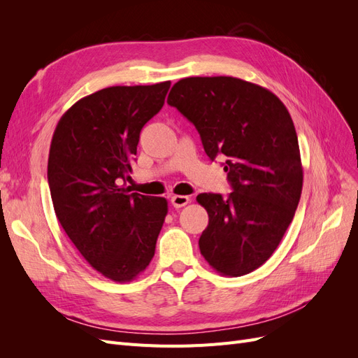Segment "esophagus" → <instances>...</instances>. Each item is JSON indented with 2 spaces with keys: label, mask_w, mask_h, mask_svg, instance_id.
<instances>
[{
  "label": "esophagus",
  "mask_w": 358,
  "mask_h": 358,
  "mask_svg": "<svg viewBox=\"0 0 358 358\" xmlns=\"http://www.w3.org/2000/svg\"><path fill=\"white\" fill-rule=\"evenodd\" d=\"M189 201H191V199L188 196H173L171 197L173 208H176V209L183 208V206H187Z\"/></svg>",
  "instance_id": "34e87169"
}]
</instances>
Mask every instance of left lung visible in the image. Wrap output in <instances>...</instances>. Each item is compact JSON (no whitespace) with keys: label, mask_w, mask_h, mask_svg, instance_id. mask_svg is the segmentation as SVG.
<instances>
[{"label":"left lung","mask_w":358,"mask_h":358,"mask_svg":"<svg viewBox=\"0 0 358 358\" xmlns=\"http://www.w3.org/2000/svg\"><path fill=\"white\" fill-rule=\"evenodd\" d=\"M167 103L196 125L210 159L227 157L230 196H197L209 215L200 252L224 276L251 273L282 241L301 194L299 140L287 107L272 91L230 76L180 79Z\"/></svg>","instance_id":"8db88e82"}]
</instances>
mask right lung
Masks as SVG:
<instances>
[{
	"mask_svg": "<svg viewBox=\"0 0 358 358\" xmlns=\"http://www.w3.org/2000/svg\"><path fill=\"white\" fill-rule=\"evenodd\" d=\"M169 88L170 80L100 90L74 103L53 131L48 180L57 218L91 267L115 282L149 266L169 210L166 199L119 185Z\"/></svg>",
	"mask_w": 358,
	"mask_h": 358,
	"instance_id": "1",
	"label": "right lung"
}]
</instances>
